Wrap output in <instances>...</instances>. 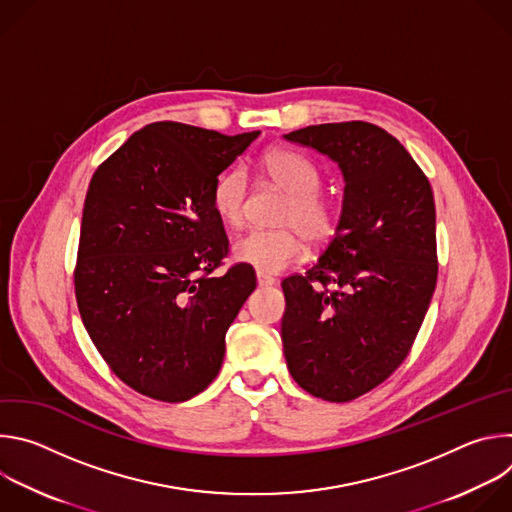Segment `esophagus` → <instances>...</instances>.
<instances>
[{
	"label": "esophagus",
	"instance_id": "1",
	"mask_svg": "<svg viewBox=\"0 0 512 512\" xmlns=\"http://www.w3.org/2000/svg\"><path fill=\"white\" fill-rule=\"evenodd\" d=\"M257 283L259 285H273L275 283V277L265 273V271H257Z\"/></svg>",
	"mask_w": 512,
	"mask_h": 512
}]
</instances>
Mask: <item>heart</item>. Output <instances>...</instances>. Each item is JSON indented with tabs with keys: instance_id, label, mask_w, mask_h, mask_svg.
Returning <instances> with one entry per match:
<instances>
[{
	"instance_id": "obj_1",
	"label": "heart",
	"mask_w": 512,
	"mask_h": 512,
	"mask_svg": "<svg viewBox=\"0 0 512 512\" xmlns=\"http://www.w3.org/2000/svg\"><path fill=\"white\" fill-rule=\"evenodd\" d=\"M265 178L287 194L279 214V231H253L233 245L239 261L265 273H277L298 263L306 253V240L322 243L332 235V208L318 192L320 174L310 160L289 150H271L261 158ZM249 184L241 170H231L218 178L212 192L216 214L231 229H241L247 214Z\"/></svg>"
}]
</instances>
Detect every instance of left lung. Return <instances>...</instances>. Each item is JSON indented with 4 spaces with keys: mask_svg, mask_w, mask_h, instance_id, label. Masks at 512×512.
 <instances>
[{
    "mask_svg": "<svg viewBox=\"0 0 512 512\" xmlns=\"http://www.w3.org/2000/svg\"><path fill=\"white\" fill-rule=\"evenodd\" d=\"M283 139L330 158L344 180L332 241L304 275L281 281L283 354L304 391L346 403L381 385L421 328L437 279L433 192L373 123L310 125ZM330 282L336 292L321 289Z\"/></svg>",
    "mask_w": 512,
    "mask_h": 512,
    "instance_id": "left-lung-1",
    "label": "left lung"
}]
</instances>
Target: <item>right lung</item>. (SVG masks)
<instances>
[{"instance_id": "1", "label": "right lung", "mask_w": 512, "mask_h": 512, "mask_svg": "<svg viewBox=\"0 0 512 512\" xmlns=\"http://www.w3.org/2000/svg\"><path fill=\"white\" fill-rule=\"evenodd\" d=\"M259 131L158 121L135 131L91 178L75 271L81 320L131 389L180 403L221 371L225 336L257 285L229 253L214 184Z\"/></svg>"}]
</instances>
